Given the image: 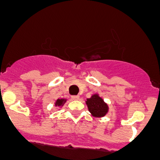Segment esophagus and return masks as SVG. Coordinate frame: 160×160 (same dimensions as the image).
<instances>
[{
  "label": "esophagus",
  "instance_id": "esophagus-1",
  "mask_svg": "<svg viewBox=\"0 0 160 160\" xmlns=\"http://www.w3.org/2000/svg\"><path fill=\"white\" fill-rule=\"evenodd\" d=\"M71 98H72V100H73V101H77V100L80 99V97H79L78 95H74V96L71 97Z\"/></svg>",
  "mask_w": 160,
  "mask_h": 160
}]
</instances>
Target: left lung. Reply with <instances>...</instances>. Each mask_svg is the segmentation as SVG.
I'll use <instances>...</instances> for the list:
<instances>
[{
  "label": "left lung",
  "mask_w": 160,
  "mask_h": 160,
  "mask_svg": "<svg viewBox=\"0 0 160 160\" xmlns=\"http://www.w3.org/2000/svg\"><path fill=\"white\" fill-rule=\"evenodd\" d=\"M86 104L90 114L95 118L104 117L108 111V104L98 94H93L90 98H88Z\"/></svg>",
  "instance_id": "obj_1"
}]
</instances>
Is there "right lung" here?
<instances>
[{
  "instance_id": "right-lung-1",
  "label": "right lung",
  "mask_w": 160,
  "mask_h": 160,
  "mask_svg": "<svg viewBox=\"0 0 160 160\" xmlns=\"http://www.w3.org/2000/svg\"><path fill=\"white\" fill-rule=\"evenodd\" d=\"M67 101V100L66 99H57L56 100V103H55V105L56 106H62L64 104V103Z\"/></svg>"
}]
</instances>
